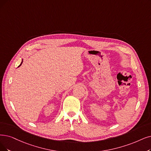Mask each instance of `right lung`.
Wrapping results in <instances>:
<instances>
[{
    "label": "right lung",
    "mask_w": 151,
    "mask_h": 151,
    "mask_svg": "<svg viewBox=\"0 0 151 151\" xmlns=\"http://www.w3.org/2000/svg\"><path fill=\"white\" fill-rule=\"evenodd\" d=\"M22 63H23V59H22V63H21V64H20V65H19V66H18V68H19V67H20V65H22Z\"/></svg>",
    "instance_id": "1"
}]
</instances>
